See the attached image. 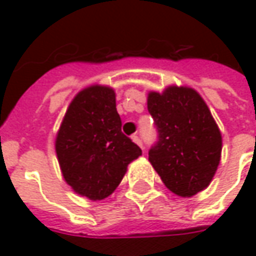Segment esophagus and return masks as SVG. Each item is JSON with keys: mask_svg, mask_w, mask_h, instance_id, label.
<instances>
[{"mask_svg": "<svg viewBox=\"0 0 256 256\" xmlns=\"http://www.w3.org/2000/svg\"><path fill=\"white\" fill-rule=\"evenodd\" d=\"M132 140H134L136 145H140V149H144V146H142V140H140V136H138V135H134V136H132Z\"/></svg>", "mask_w": 256, "mask_h": 256, "instance_id": "34e87169", "label": "esophagus"}]
</instances>
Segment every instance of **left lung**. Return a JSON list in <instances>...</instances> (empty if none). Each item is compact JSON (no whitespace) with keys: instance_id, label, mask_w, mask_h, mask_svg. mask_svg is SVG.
<instances>
[{"instance_id":"1","label":"left lung","mask_w":256,"mask_h":256,"mask_svg":"<svg viewBox=\"0 0 256 256\" xmlns=\"http://www.w3.org/2000/svg\"><path fill=\"white\" fill-rule=\"evenodd\" d=\"M148 111L158 130L149 162L172 193L194 196L210 184L222 149L207 104L193 88L169 86L164 92H149Z\"/></svg>"}]
</instances>
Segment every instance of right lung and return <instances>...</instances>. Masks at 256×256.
<instances>
[{
    "label": "right lung",
    "mask_w": 256,
    "mask_h": 256,
    "mask_svg": "<svg viewBox=\"0 0 256 256\" xmlns=\"http://www.w3.org/2000/svg\"><path fill=\"white\" fill-rule=\"evenodd\" d=\"M121 125L111 87L90 86L70 102L54 148L62 174L77 194L94 202L108 197L142 155Z\"/></svg>",
    "instance_id": "add662e5"
}]
</instances>
